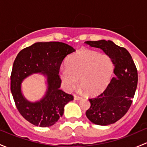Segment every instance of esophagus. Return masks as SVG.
I'll use <instances>...</instances> for the list:
<instances>
[{"mask_svg": "<svg viewBox=\"0 0 147 147\" xmlns=\"http://www.w3.org/2000/svg\"><path fill=\"white\" fill-rule=\"evenodd\" d=\"M82 99V97H80L79 95H77V94H74V100H80Z\"/></svg>", "mask_w": 147, "mask_h": 147, "instance_id": "1", "label": "esophagus"}]
</instances>
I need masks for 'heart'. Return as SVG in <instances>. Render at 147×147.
<instances>
[{
  "label": "heart",
  "instance_id": "heart-1",
  "mask_svg": "<svg viewBox=\"0 0 147 147\" xmlns=\"http://www.w3.org/2000/svg\"><path fill=\"white\" fill-rule=\"evenodd\" d=\"M114 65L110 57L97 52L82 49L66 62V69L60 72V78L68 91L80 85L88 94L100 92L112 78Z\"/></svg>",
  "mask_w": 147,
  "mask_h": 147
}]
</instances>
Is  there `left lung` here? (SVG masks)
<instances>
[{
	"label": "left lung",
	"mask_w": 147,
	"mask_h": 147,
	"mask_svg": "<svg viewBox=\"0 0 147 147\" xmlns=\"http://www.w3.org/2000/svg\"><path fill=\"white\" fill-rule=\"evenodd\" d=\"M84 43L101 49L110 57L115 75L102 94L89 99L91 105L86 116L98 125L114 124L124 116L132 103L138 82L137 67L129 53L112 41L101 40Z\"/></svg>",
	"instance_id": "8db88e82"
}]
</instances>
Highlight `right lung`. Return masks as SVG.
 <instances>
[{
    "mask_svg": "<svg viewBox=\"0 0 147 147\" xmlns=\"http://www.w3.org/2000/svg\"><path fill=\"white\" fill-rule=\"evenodd\" d=\"M75 51L64 42H39L18 54L10 75V90L18 110L31 124L41 127L53 125L63 116L65 105L73 100L72 94L60 89L59 72L65 57ZM36 73L47 78V90L40 101L31 102L22 94L21 83L28 76Z\"/></svg>",
    "mask_w": 147,
    "mask_h": 147,
    "instance_id": "add662e5",
    "label": "right lung"
}]
</instances>
